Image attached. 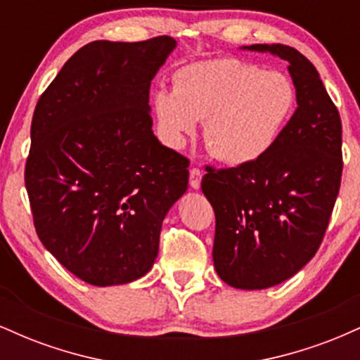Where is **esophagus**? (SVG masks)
<instances>
[{
  "label": "esophagus",
  "instance_id": "34e87169",
  "mask_svg": "<svg viewBox=\"0 0 360 360\" xmlns=\"http://www.w3.org/2000/svg\"><path fill=\"white\" fill-rule=\"evenodd\" d=\"M201 177H203V172L198 167H193L191 171H189V184H191L193 189H200Z\"/></svg>",
  "mask_w": 360,
  "mask_h": 360
}]
</instances>
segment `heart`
I'll return each mask as SVG.
<instances>
[{
	"label": "heart",
	"instance_id": "heart-1",
	"mask_svg": "<svg viewBox=\"0 0 360 360\" xmlns=\"http://www.w3.org/2000/svg\"><path fill=\"white\" fill-rule=\"evenodd\" d=\"M292 82L278 71L238 59L184 65L174 89H160L152 106L160 135L181 147L205 120L210 152L226 164L254 162L271 150L295 108Z\"/></svg>",
	"mask_w": 360,
	"mask_h": 360
}]
</instances>
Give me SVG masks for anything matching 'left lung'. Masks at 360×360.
I'll return each mask as SVG.
<instances>
[{
    "mask_svg": "<svg viewBox=\"0 0 360 360\" xmlns=\"http://www.w3.org/2000/svg\"><path fill=\"white\" fill-rule=\"evenodd\" d=\"M240 49L286 60L298 106L266 155L206 167L201 189L217 218V274L232 288L266 289L303 269L323 240L340 189L342 122L303 53L281 44Z\"/></svg>",
    "mask_w": 360,
    "mask_h": 360,
    "instance_id": "left-lung-1",
    "label": "left lung"
}]
</instances>
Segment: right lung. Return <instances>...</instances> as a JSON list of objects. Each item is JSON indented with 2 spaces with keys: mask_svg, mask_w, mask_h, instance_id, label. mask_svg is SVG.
I'll return each instance as SVG.
<instances>
[{
  "mask_svg": "<svg viewBox=\"0 0 360 360\" xmlns=\"http://www.w3.org/2000/svg\"><path fill=\"white\" fill-rule=\"evenodd\" d=\"M176 45L91 42L35 106L25 186L37 235L93 286L150 271L162 220L188 189L189 160L159 142L148 106L150 81Z\"/></svg>",
  "mask_w": 360,
  "mask_h": 360,
  "instance_id": "right-lung-1",
  "label": "right lung"
}]
</instances>
